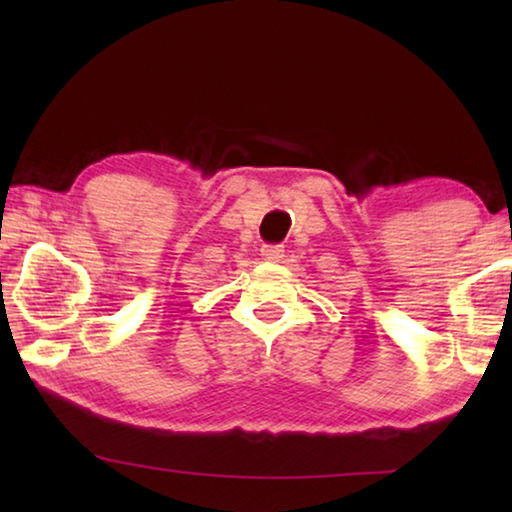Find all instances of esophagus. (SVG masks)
Returning <instances> with one entry per match:
<instances>
[{"label": "esophagus", "mask_w": 512, "mask_h": 512, "mask_svg": "<svg viewBox=\"0 0 512 512\" xmlns=\"http://www.w3.org/2000/svg\"><path fill=\"white\" fill-rule=\"evenodd\" d=\"M262 257L268 259V262H280L284 257V248L282 246H262Z\"/></svg>", "instance_id": "1"}]
</instances>
